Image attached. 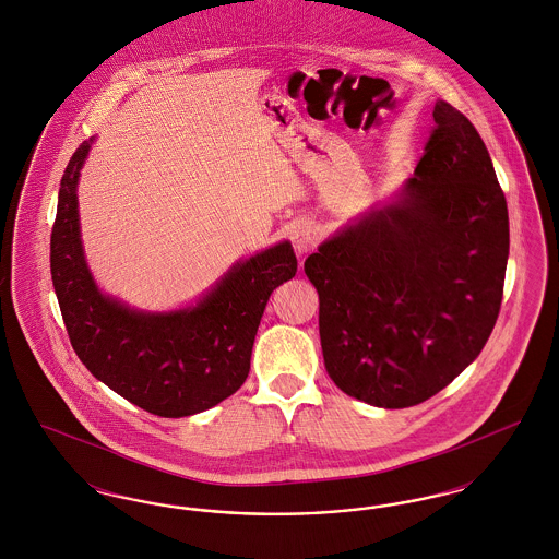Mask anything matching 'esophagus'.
<instances>
[{
  "instance_id": "34e87169",
  "label": "esophagus",
  "mask_w": 559,
  "mask_h": 559,
  "mask_svg": "<svg viewBox=\"0 0 559 559\" xmlns=\"http://www.w3.org/2000/svg\"><path fill=\"white\" fill-rule=\"evenodd\" d=\"M292 240L295 251H297L299 255H306V253H310V251L319 245V233H317L314 226L301 224V226H297V228L293 230Z\"/></svg>"
}]
</instances>
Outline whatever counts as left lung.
<instances>
[{
    "instance_id": "1",
    "label": "left lung",
    "mask_w": 559,
    "mask_h": 559,
    "mask_svg": "<svg viewBox=\"0 0 559 559\" xmlns=\"http://www.w3.org/2000/svg\"><path fill=\"white\" fill-rule=\"evenodd\" d=\"M399 201L322 242L304 270L335 385L381 408L421 404L478 358L499 319L509 215L474 123L449 103Z\"/></svg>"
}]
</instances>
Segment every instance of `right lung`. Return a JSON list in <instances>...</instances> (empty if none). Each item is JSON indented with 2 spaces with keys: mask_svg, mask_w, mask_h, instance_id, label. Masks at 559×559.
I'll return each instance as SVG.
<instances>
[{
  "mask_svg": "<svg viewBox=\"0 0 559 559\" xmlns=\"http://www.w3.org/2000/svg\"><path fill=\"white\" fill-rule=\"evenodd\" d=\"M87 151L83 142L62 174L50 239L53 292L71 346L96 379L153 415L207 411L245 383L267 299L297 272L292 242L233 266L197 308L128 310L98 292L83 260L75 190Z\"/></svg>",
  "mask_w": 559,
  "mask_h": 559,
  "instance_id": "obj_1",
  "label": "right lung"
}]
</instances>
